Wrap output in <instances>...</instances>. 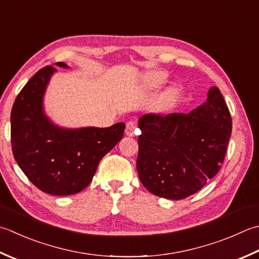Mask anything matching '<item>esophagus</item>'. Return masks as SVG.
Segmentation results:
<instances>
[{
  "mask_svg": "<svg viewBox=\"0 0 259 259\" xmlns=\"http://www.w3.org/2000/svg\"><path fill=\"white\" fill-rule=\"evenodd\" d=\"M138 134H139V130H138V128H137V125L134 121H129V122H126V125H125V135L126 136L133 137V136L138 135Z\"/></svg>",
  "mask_w": 259,
  "mask_h": 259,
  "instance_id": "1",
  "label": "esophagus"
}]
</instances>
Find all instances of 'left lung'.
Listing matches in <instances>:
<instances>
[{
	"instance_id": "8db88e82",
	"label": "left lung",
	"mask_w": 259,
	"mask_h": 259,
	"mask_svg": "<svg viewBox=\"0 0 259 259\" xmlns=\"http://www.w3.org/2000/svg\"><path fill=\"white\" fill-rule=\"evenodd\" d=\"M138 125L141 183L154 195L182 200L200 191L221 168L232 121L213 86L206 102L190 113H147Z\"/></svg>"
}]
</instances>
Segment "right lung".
Listing matches in <instances>:
<instances>
[{
	"instance_id": "obj_1",
	"label": "right lung",
	"mask_w": 259,
	"mask_h": 259,
	"mask_svg": "<svg viewBox=\"0 0 259 259\" xmlns=\"http://www.w3.org/2000/svg\"><path fill=\"white\" fill-rule=\"evenodd\" d=\"M68 68L65 63H56ZM54 66L38 70L24 85L11 111V145L14 159L31 183L52 195L76 194L88 186L100 160L122 139L125 124L109 128L63 129L42 108Z\"/></svg>"
}]
</instances>
